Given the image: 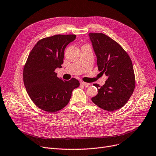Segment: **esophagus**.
Returning <instances> with one entry per match:
<instances>
[{
  "label": "esophagus",
  "instance_id": "34e87169",
  "mask_svg": "<svg viewBox=\"0 0 156 156\" xmlns=\"http://www.w3.org/2000/svg\"><path fill=\"white\" fill-rule=\"evenodd\" d=\"M80 85L84 86V87H89V86L90 83H86V82H80Z\"/></svg>",
  "mask_w": 156,
  "mask_h": 156
}]
</instances>
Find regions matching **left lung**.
I'll use <instances>...</instances> for the list:
<instances>
[{"instance_id":"obj_1","label":"left lung","mask_w":156,"mask_h":156,"mask_svg":"<svg viewBox=\"0 0 156 156\" xmlns=\"http://www.w3.org/2000/svg\"><path fill=\"white\" fill-rule=\"evenodd\" d=\"M97 57L98 70L107 76L103 86L94 83L98 88V94L92 98L93 102L107 111L123 107L135 88V75L131 59L118 42L103 33L89 34Z\"/></svg>"}]
</instances>
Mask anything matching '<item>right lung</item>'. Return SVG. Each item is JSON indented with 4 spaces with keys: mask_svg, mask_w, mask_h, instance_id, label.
Segmentation results:
<instances>
[{
    "mask_svg": "<svg viewBox=\"0 0 156 156\" xmlns=\"http://www.w3.org/2000/svg\"><path fill=\"white\" fill-rule=\"evenodd\" d=\"M76 37L56 34L42 38L28 56L23 71L24 83L31 100L44 111L55 112L64 108L73 90L79 87L78 80L66 81L58 78L55 72L57 67H62L64 50Z\"/></svg>",
    "mask_w": 156,
    "mask_h": 156,
    "instance_id": "obj_1",
    "label": "right lung"
}]
</instances>
